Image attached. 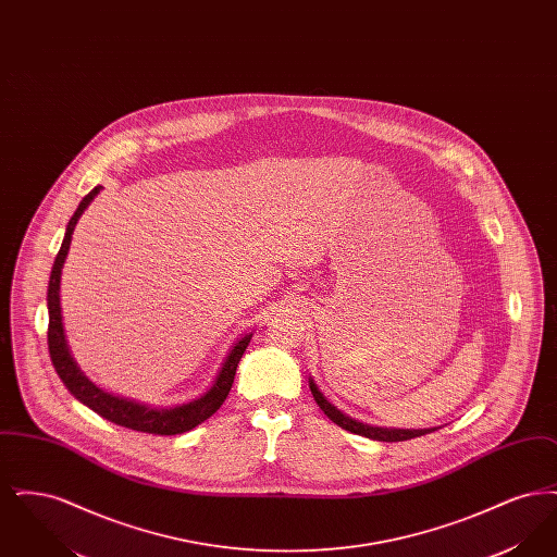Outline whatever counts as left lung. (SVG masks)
<instances>
[{"mask_svg": "<svg viewBox=\"0 0 557 557\" xmlns=\"http://www.w3.org/2000/svg\"><path fill=\"white\" fill-rule=\"evenodd\" d=\"M309 388H311V395L315 397V403L319 405V409L334 422V424L345 428L352 434H359V436H368L373 441H382V443H398V441H409V438H416V436H424L434 432L436 428H430V430H393V428H373V425L361 424V422H355L350 418H346L345 413H341L334 405H330L325 397L319 393L315 382L311 380L309 382Z\"/></svg>", "mask_w": 557, "mask_h": 557, "instance_id": "left-lung-1", "label": "left lung"}]
</instances>
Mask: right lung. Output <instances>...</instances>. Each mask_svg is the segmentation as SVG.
Listing matches in <instances>:
<instances>
[{
    "mask_svg": "<svg viewBox=\"0 0 557 557\" xmlns=\"http://www.w3.org/2000/svg\"><path fill=\"white\" fill-rule=\"evenodd\" d=\"M100 191V186L94 187L79 202V209L71 216L66 225V234L62 239V246L55 255L53 261L52 275H50V286H48V313H50V323H48V348L52 357L55 373L64 382V386L71 391V395L79 398L83 405L94 409L98 416H102L108 422H114L116 425L146 432V434H159V436H173V434H184L187 430L202 424L209 420L212 413L223 405V400L230 395L234 375L238 370L239 359L250 343L252 334H246L238 345L234 346L219 371L211 391L205 397L196 398L182 407L173 409H152L139 403H133L127 398L112 397L104 391H100L96 384H91L83 371L77 368L66 338H64V327H62V315H60V275H62V265L71 248V238L73 230L79 221L81 214L87 209V205L94 200V196Z\"/></svg>",
    "mask_w": 557,
    "mask_h": 557,
    "instance_id": "obj_1",
    "label": "right lung"
}]
</instances>
